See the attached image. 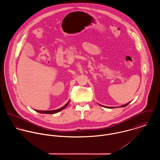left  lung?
<instances>
[{
	"label": "left lung",
	"mask_w": 160,
	"mask_h": 160,
	"mask_svg": "<svg viewBox=\"0 0 160 160\" xmlns=\"http://www.w3.org/2000/svg\"><path fill=\"white\" fill-rule=\"evenodd\" d=\"M130 102H129V103H126V104H125V105H122V106H121V107H126L128 105H129V103ZM101 106H102V105H101ZM102 107H104V106H102ZM107 108H113V107H107Z\"/></svg>",
	"instance_id": "obj_1"
}]
</instances>
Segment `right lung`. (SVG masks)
Wrapping results in <instances>:
<instances>
[{"label": "right lung", "instance_id": "1", "mask_svg": "<svg viewBox=\"0 0 160 160\" xmlns=\"http://www.w3.org/2000/svg\"><path fill=\"white\" fill-rule=\"evenodd\" d=\"M69 101L68 102V103H67L65 106H63V107H62V108H59V109H57V110H49V111H41V110H35V111H36V112H39V113H45V114H54V113H58V112L62 111V110H63L64 108H65L68 105V104L69 103Z\"/></svg>", "mask_w": 160, "mask_h": 160}]
</instances>
